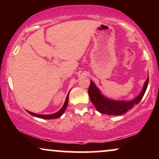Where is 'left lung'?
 I'll return each mask as SVG.
<instances>
[{"label":"left lung","instance_id":"left-lung-1","mask_svg":"<svg viewBox=\"0 0 159 159\" xmlns=\"http://www.w3.org/2000/svg\"><path fill=\"white\" fill-rule=\"evenodd\" d=\"M148 83L149 78H147L142 92L138 97L130 102H116L107 99L103 96H102L99 90H98V88L95 86L94 83L92 81H90V87L88 89V94L91 102L98 112L108 115H121L126 112L129 109L132 108L134 105H138L140 102L147 90Z\"/></svg>","mask_w":159,"mask_h":159}]
</instances>
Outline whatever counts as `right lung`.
I'll use <instances>...</instances> for the list:
<instances>
[{"mask_svg":"<svg viewBox=\"0 0 159 159\" xmlns=\"http://www.w3.org/2000/svg\"><path fill=\"white\" fill-rule=\"evenodd\" d=\"M68 101H69V94L67 95L66 98V101H65L64 105H63V106L62 107V108L61 109V110H60L59 111H57V112L55 113V114H48V115H43V114H34V113H32V112H30V111H27V112H28L30 114L33 115V116H36V117H39V118H42V119H48V120L49 119H55V118L60 117V116H61V115L64 113L66 108V107H67V105H68Z\"/></svg>","mask_w":159,"mask_h":159,"instance_id":"1","label":"right lung"}]
</instances>
